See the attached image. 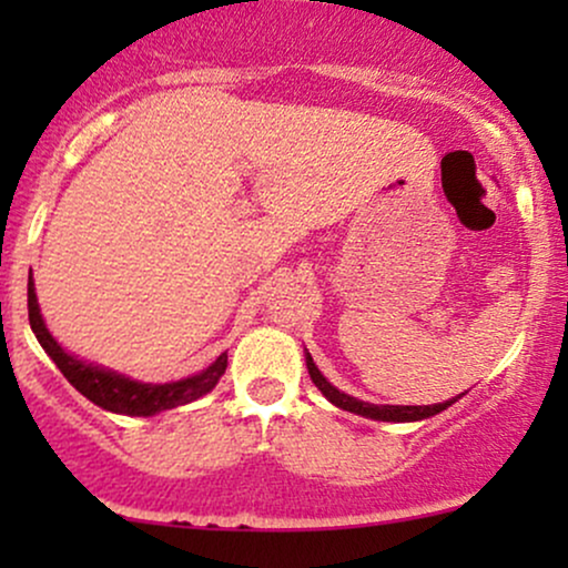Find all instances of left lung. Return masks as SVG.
<instances>
[{"instance_id":"obj_1","label":"left lung","mask_w":568,"mask_h":568,"mask_svg":"<svg viewBox=\"0 0 568 568\" xmlns=\"http://www.w3.org/2000/svg\"><path fill=\"white\" fill-rule=\"evenodd\" d=\"M306 368H310V376H312V382H315V387L321 389V393L328 397V400L334 403V406L349 410V414L368 416V419H379V422H419V419H427V416L440 414V410H446L448 406H452V403H456V397H454V400L433 403V406H374V403L357 400V397L338 393L334 384L325 379L321 371H317L315 363H312L310 352H306ZM462 395H465V393H462Z\"/></svg>"}]
</instances>
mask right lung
Segmentation results:
<instances>
[{
    "instance_id": "right-lung-1",
    "label": "right lung",
    "mask_w": 568,
    "mask_h": 568,
    "mask_svg": "<svg viewBox=\"0 0 568 568\" xmlns=\"http://www.w3.org/2000/svg\"><path fill=\"white\" fill-rule=\"evenodd\" d=\"M29 323L34 336L42 344V349L53 357V363L61 368V374L71 382V387L80 389V393L93 400L95 406L112 410V414H125V416H152L160 410L186 406V403L197 400V397L207 395L216 387L221 374L226 371V352H221L216 363H211L202 374L189 376V379L171 382V384H143L128 376L114 374L93 363H84L77 355H69L61 344L50 336L48 325H44L42 315H39L37 304V291L34 283L29 280Z\"/></svg>"
}]
</instances>
